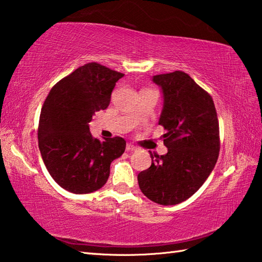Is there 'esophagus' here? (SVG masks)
I'll list each match as a JSON object with an SVG mask.
<instances>
[{
	"label": "esophagus",
	"mask_w": 262,
	"mask_h": 262,
	"mask_svg": "<svg viewBox=\"0 0 262 262\" xmlns=\"http://www.w3.org/2000/svg\"><path fill=\"white\" fill-rule=\"evenodd\" d=\"M125 150L126 151H135V150H137V147H135L131 144H127L126 147H125Z\"/></svg>",
	"instance_id": "34e87169"
}]
</instances>
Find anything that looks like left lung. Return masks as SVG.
I'll use <instances>...</instances> for the list:
<instances>
[{"mask_svg": "<svg viewBox=\"0 0 262 262\" xmlns=\"http://www.w3.org/2000/svg\"><path fill=\"white\" fill-rule=\"evenodd\" d=\"M152 82L164 98L159 124L165 130L167 152H150L151 165L138 174V182L150 201L174 205L194 195L213 170L220 150L219 122L211 95L188 74H161Z\"/></svg>", "mask_w": 262, "mask_h": 262, "instance_id": "1", "label": "left lung"}]
</instances>
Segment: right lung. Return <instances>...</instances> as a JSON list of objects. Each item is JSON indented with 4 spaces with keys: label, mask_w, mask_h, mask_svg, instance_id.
I'll list each match as a JSON object with an SVG mask.
<instances>
[{
    "label": "right lung",
    "mask_w": 262,
    "mask_h": 262,
    "mask_svg": "<svg viewBox=\"0 0 262 262\" xmlns=\"http://www.w3.org/2000/svg\"><path fill=\"white\" fill-rule=\"evenodd\" d=\"M124 74L89 62L63 77L49 92L38 122V148L49 173L74 194L100 189L111 163L125 150L121 137L100 141L89 123L96 112L106 110L116 82Z\"/></svg>",
    "instance_id": "add662e5"
}]
</instances>
